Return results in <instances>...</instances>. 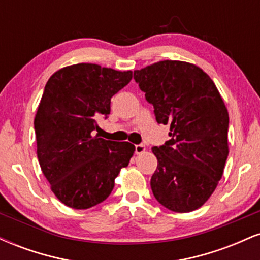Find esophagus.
Masks as SVG:
<instances>
[{
    "instance_id": "34e87169",
    "label": "esophagus",
    "mask_w": 260,
    "mask_h": 260,
    "mask_svg": "<svg viewBox=\"0 0 260 260\" xmlns=\"http://www.w3.org/2000/svg\"><path fill=\"white\" fill-rule=\"evenodd\" d=\"M145 150H147V148H145V145H143V144H137V145H136V154H137V155L143 154Z\"/></svg>"
}]
</instances>
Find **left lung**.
Returning a JSON list of instances; mask_svg holds the SVG:
<instances>
[{"label":"left lung","instance_id":"8db88e82","mask_svg":"<svg viewBox=\"0 0 260 260\" xmlns=\"http://www.w3.org/2000/svg\"><path fill=\"white\" fill-rule=\"evenodd\" d=\"M157 123L171 139L151 148L157 169L150 186L156 201L176 213H189L210 198L229 155V112L216 85L202 68L160 61L134 71Z\"/></svg>","mask_w":260,"mask_h":260}]
</instances>
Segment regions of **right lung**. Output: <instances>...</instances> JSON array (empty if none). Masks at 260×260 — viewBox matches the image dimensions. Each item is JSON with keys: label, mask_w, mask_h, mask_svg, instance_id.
<instances>
[{"label": "right lung", "mask_w": 260, "mask_h": 260, "mask_svg": "<svg viewBox=\"0 0 260 260\" xmlns=\"http://www.w3.org/2000/svg\"><path fill=\"white\" fill-rule=\"evenodd\" d=\"M132 77V71L78 63L47 80L34 120L37 153L53 194L67 207L83 210L105 201L129 164L133 144L105 140L94 131Z\"/></svg>", "instance_id": "1"}]
</instances>
